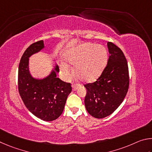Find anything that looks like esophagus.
I'll return each instance as SVG.
<instances>
[{
  "mask_svg": "<svg viewBox=\"0 0 152 152\" xmlns=\"http://www.w3.org/2000/svg\"><path fill=\"white\" fill-rule=\"evenodd\" d=\"M79 86H79V84L73 85V86H72V89H73V91H76V90L79 88Z\"/></svg>",
  "mask_w": 152,
  "mask_h": 152,
  "instance_id": "34e87169",
  "label": "esophagus"
}]
</instances>
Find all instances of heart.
<instances>
[{
    "mask_svg": "<svg viewBox=\"0 0 152 152\" xmlns=\"http://www.w3.org/2000/svg\"><path fill=\"white\" fill-rule=\"evenodd\" d=\"M66 62L75 65V73L80 80L86 83L96 81L107 65V52L101 45L86 42L68 50L65 54ZM62 69L67 73L70 66L63 64Z\"/></svg>",
    "mask_w": 152,
    "mask_h": 152,
    "instance_id": "b5f03b06",
    "label": "heart"
}]
</instances>
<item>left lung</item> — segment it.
Listing matches in <instances>:
<instances>
[{"label":"left lung","instance_id":"left-lung-1","mask_svg":"<svg viewBox=\"0 0 152 152\" xmlns=\"http://www.w3.org/2000/svg\"><path fill=\"white\" fill-rule=\"evenodd\" d=\"M110 57L107 65L97 80L87 83L85 105L90 115L104 118L123 102L129 88V71L126 57L113 42H107Z\"/></svg>","mask_w":152,"mask_h":152}]
</instances>
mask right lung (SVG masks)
Returning <instances> with one entry per match:
<instances>
[{"label":"right lung","mask_w":152,"mask_h":152,"mask_svg":"<svg viewBox=\"0 0 152 152\" xmlns=\"http://www.w3.org/2000/svg\"><path fill=\"white\" fill-rule=\"evenodd\" d=\"M45 48L44 41L31 45L20 58L18 66V92L24 104L37 118L46 121L57 119L62 114L71 84L57 77L59 69L55 64L51 71L44 78H36L29 69V58Z\"/></svg>","instance_id":"obj_1"}]
</instances>
